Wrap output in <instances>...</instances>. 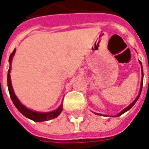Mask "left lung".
Wrapping results in <instances>:
<instances>
[{"mask_svg":"<svg viewBox=\"0 0 149 149\" xmlns=\"http://www.w3.org/2000/svg\"><path fill=\"white\" fill-rule=\"evenodd\" d=\"M140 64H141V75H142V77H141V87H140V91H139V95H138V97H136V99L134 100V101L132 102V104H130L129 106H127V107H126V108L124 109V110H123L122 111H120V113H118V114H117V115L114 116V117H118V116H120V115H121V114H123V113H125L126 111H128V110H130V109L132 108V107L134 106V104L136 103L137 100H138V99H139V97H140V94H141V90H142V84H143V77H144V74H143V68H142V64H141V62H140ZM96 114H98V115H100V116H106V115H104V114H101V113H96Z\"/></svg>","mask_w":149,"mask_h":149,"instance_id":"1","label":"left lung"}]
</instances>
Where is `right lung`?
I'll return each instance as SVG.
<instances>
[{
  "label": "right lung",
  "instance_id": "right-lung-1",
  "mask_svg": "<svg viewBox=\"0 0 149 149\" xmlns=\"http://www.w3.org/2000/svg\"><path fill=\"white\" fill-rule=\"evenodd\" d=\"M15 52H16V49H14L13 52L10 55L9 57V63H10V67L8 70V91L10 93V97L11 98L13 104H15V106L16 107V108L21 112V113L26 118L31 119V120L36 121V122H41V121H45V120H52L54 118H57L60 113L63 111V104H61L60 106L58 107V108L57 110L52 111L51 112H38V111H34L32 110L28 109L26 107H24L23 104L19 101V100L17 99V97L15 95V92L13 91L12 86H11V81H10V65H11V61H12L13 56L15 55Z\"/></svg>",
  "mask_w": 149,
  "mask_h": 149
}]
</instances>
